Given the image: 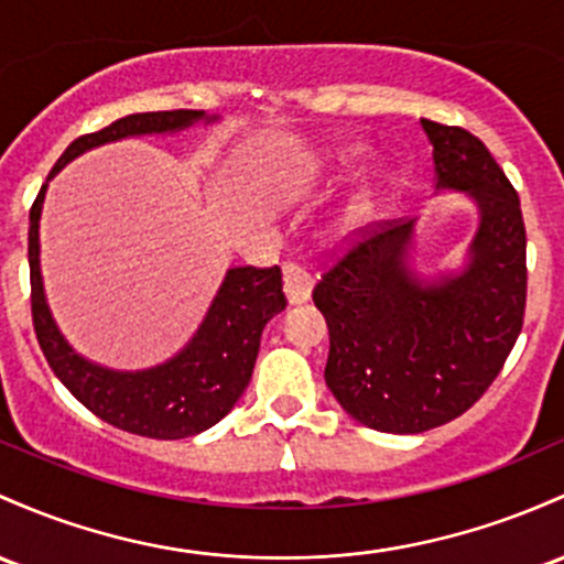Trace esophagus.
<instances>
[{
  "label": "esophagus",
  "mask_w": 564,
  "mask_h": 564,
  "mask_svg": "<svg viewBox=\"0 0 564 564\" xmlns=\"http://www.w3.org/2000/svg\"><path fill=\"white\" fill-rule=\"evenodd\" d=\"M283 292H286L289 305H302L313 294L311 272L302 270L300 264H283Z\"/></svg>",
  "instance_id": "1"
}]
</instances>
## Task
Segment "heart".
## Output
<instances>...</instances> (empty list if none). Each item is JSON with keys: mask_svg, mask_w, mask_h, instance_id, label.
<instances>
[{"mask_svg": "<svg viewBox=\"0 0 564 564\" xmlns=\"http://www.w3.org/2000/svg\"><path fill=\"white\" fill-rule=\"evenodd\" d=\"M358 150H339L334 154H326L324 160H318V163L313 165L311 173V182H324V178L334 176V173H343L352 169V163L358 160ZM372 189L367 187H358L356 192H350L348 200L339 206V212L334 214L332 219V232L337 235V238H348V235H352L358 230V227L364 225V221L369 219V214H372Z\"/></svg>", "mask_w": 564, "mask_h": 564, "instance_id": "1", "label": "heart"}]
</instances>
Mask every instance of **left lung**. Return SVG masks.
Listing matches in <instances>:
<instances>
[{
    "label": "left lung",
    "instance_id": "obj_1",
    "mask_svg": "<svg viewBox=\"0 0 564 564\" xmlns=\"http://www.w3.org/2000/svg\"><path fill=\"white\" fill-rule=\"evenodd\" d=\"M433 147V189L460 192L479 214L460 268H414V219L391 221L345 253L313 289L329 326L326 386L352 420L423 433L490 388L522 332L528 268L519 197L463 128L420 120Z\"/></svg>",
    "mask_w": 564,
    "mask_h": 564
}]
</instances>
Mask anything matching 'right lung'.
<instances>
[{
  "instance_id": "1",
  "label": "right lung",
  "mask_w": 564,
  "mask_h": 564,
  "mask_svg": "<svg viewBox=\"0 0 564 564\" xmlns=\"http://www.w3.org/2000/svg\"><path fill=\"white\" fill-rule=\"evenodd\" d=\"M219 115L203 109L141 111L111 122L98 133L74 139L47 182L79 154L133 139L182 133L192 126H214ZM47 182L29 214V270L34 332L47 364L83 406L115 429L147 438H187L212 429L238 404L257 364L259 339L272 315L286 307L281 268H230L212 307L176 356L150 369H109L77 352L55 324L40 264V219Z\"/></svg>"
}]
</instances>
